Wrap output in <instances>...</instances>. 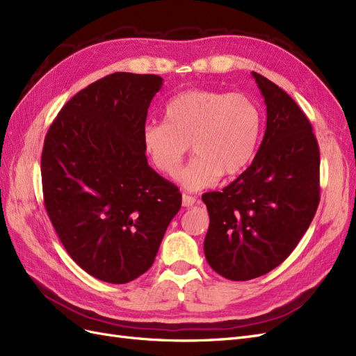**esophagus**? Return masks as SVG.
<instances>
[{"instance_id":"esophagus-1","label":"esophagus","mask_w":356,"mask_h":356,"mask_svg":"<svg viewBox=\"0 0 356 356\" xmlns=\"http://www.w3.org/2000/svg\"><path fill=\"white\" fill-rule=\"evenodd\" d=\"M197 202V199L195 197V196H188V195H182V207H186V208H190V207H193V204H195Z\"/></svg>"}]
</instances>
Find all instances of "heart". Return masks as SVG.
Returning <instances> with one entry per match:
<instances>
[{
	"instance_id": "1",
	"label": "heart",
	"mask_w": 356,
	"mask_h": 356,
	"mask_svg": "<svg viewBox=\"0 0 356 356\" xmlns=\"http://www.w3.org/2000/svg\"><path fill=\"white\" fill-rule=\"evenodd\" d=\"M260 106L245 93L187 90L170 99L165 122L143 127V147L154 168L175 177L191 143L196 153L179 175L187 190L213 186L224 174L242 172L252 160L261 134Z\"/></svg>"
}]
</instances>
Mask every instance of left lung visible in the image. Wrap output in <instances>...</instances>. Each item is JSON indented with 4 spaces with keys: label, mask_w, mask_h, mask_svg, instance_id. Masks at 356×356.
I'll return each mask as SVG.
<instances>
[{
    "label": "left lung",
    "mask_w": 356,
    "mask_h": 356,
    "mask_svg": "<svg viewBox=\"0 0 356 356\" xmlns=\"http://www.w3.org/2000/svg\"><path fill=\"white\" fill-rule=\"evenodd\" d=\"M252 77L267 108L261 145L232 184L202 196L209 213L204 257L230 281H250L281 264L319 203V147L310 122L279 86Z\"/></svg>",
    "instance_id": "obj_1"
}]
</instances>
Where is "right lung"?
I'll return each instance as SVG.
<instances>
[{
    "mask_svg": "<svg viewBox=\"0 0 356 356\" xmlns=\"http://www.w3.org/2000/svg\"><path fill=\"white\" fill-rule=\"evenodd\" d=\"M163 86L154 74L114 72L63 105L41 154L46 211L84 272L127 284L153 266L178 188L148 166L143 127Z\"/></svg>",
    "mask_w": 356,
    "mask_h": 356,
    "instance_id": "1",
    "label": "right lung"
}]
</instances>
